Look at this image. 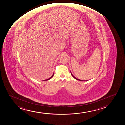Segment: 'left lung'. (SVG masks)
I'll return each instance as SVG.
<instances>
[{
	"label": "left lung",
	"instance_id": "obj_1",
	"mask_svg": "<svg viewBox=\"0 0 125 125\" xmlns=\"http://www.w3.org/2000/svg\"><path fill=\"white\" fill-rule=\"evenodd\" d=\"M70 73H71V75H72V76L73 77V78H75V79H76V80H80V81H85V80H80V79H77V78H75V77L74 76H73V74H72V73L70 72Z\"/></svg>",
	"mask_w": 125,
	"mask_h": 125
}]
</instances>
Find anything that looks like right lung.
Segmentation results:
<instances>
[{"instance_id":"obj_1","label":"right lung","mask_w":125,"mask_h":125,"mask_svg":"<svg viewBox=\"0 0 125 125\" xmlns=\"http://www.w3.org/2000/svg\"><path fill=\"white\" fill-rule=\"evenodd\" d=\"M54 75V73H53V75H52L51 77H50V78H49V79H47V80H43V81H46V80H50V79H51V78H52V77H53V75Z\"/></svg>"}]
</instances>
